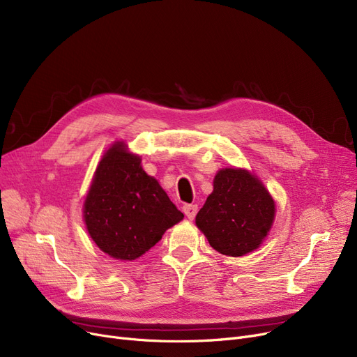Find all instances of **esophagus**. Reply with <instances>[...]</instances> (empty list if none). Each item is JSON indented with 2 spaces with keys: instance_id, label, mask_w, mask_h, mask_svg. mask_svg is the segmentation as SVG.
<instances>
[{
  "instance_id": "1",
  "label": "esophagus",
  "mask_w": 357,
  "mask_h": 357,
  "mask_svg": "<svg viewBox=\"0 0 357 357\" xmlns=\"http://www.w3.org/2000/svg\"><path fill=\"white\" fill-rule=\"evenodd\" d=\"M182 211L185 213V215L188 217L190 220H194V217L198 213V205H195V204H185L183 207H182Z\"/></svg>"
}]
</instances>
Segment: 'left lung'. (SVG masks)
I'll return each mask as SVG.
<instances>
[{"instance_id":"1","label":"left lung","mask_w":357,"mask_h":357,"mask_svg":"<svg viewBox=\"0 0 357 357\" xmlns=\"http://www.w3.org/2000/svg\"><path fill=\"white\" fill-rule=\"evenodd\" d=\"M273 217L275 202L257 178L243 169H222L195 222L217 252L236 257L259 248Z\"/></svg>"}]
</instances>
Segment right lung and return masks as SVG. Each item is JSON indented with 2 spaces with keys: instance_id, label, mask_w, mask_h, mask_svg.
<instances>
[{
  "instance_id": "add662e5",
  "label": "right lung",
  "mask_w": 357,
  "mask_h": 357,
  "mask_svg": "<svg viewBox=\"0 0 357 357\" xmlns=\"http://www.w3.org/2000/svg\"><path fill=\"white\" fill-rule=\"evenodd\" d=\"M89 236L107 255L135 260L183 218L140 158L116 143L101 159L85 199Z\"/></svg>"
}]
</instances>
